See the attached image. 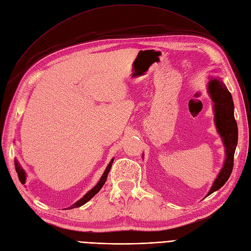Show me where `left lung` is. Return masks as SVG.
Masks as SVG:
<instances>
[{"instance_id":"8db88e82","label":"left lung","mask_w":251,"mask_h":251,"mask_svg":"<svg viewBox=\"0 0 251 251\" xmlns=\"http://www.w3.org/2000/svg\"><path fill=\"white\" fill-rule=\"evenodd\" d=\"M208 94L215 102V122L218 132L225 146L226 159L207 195L219 190L229 179L233 170L234 153L238 141V128L233 115L234 103L230 91L221 79L212 78L208 83Z\"/></svg>"}]
</instances>
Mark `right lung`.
Returning <instances> with one entry per match:
<instances>
[{
	"mask_svg": "<svg viewBox=\"0 0 251 251\" xmlns=\"http://www.w3.org/2000/svg\"><path fill=\"white\" fill-rule=\"evenodd\" d=\"M113 162H114V157L113 159L111 160V162L109 163V165H108V167L105 168V170H104V172H103V174H102V176L100 177V181L98 182V184L97 185L92 188V189H90L81 200H79L78 201H76L74 204H72L71 206H69L68 207V209H71V208H74V207H79V206H81V205H83L84 203H86L88 201H90L92 197H94L100 190V188L103 186V184H104V182H105V180H107V177H108V174H109V172H110V170H111V167H112V164H113ZM15 169H16V172H17V174H18V178H19V180H20V182L22 183V184H25V180H26V174H25V171L21 168V166L19 165V163H18V161L17 160H15Z\"/></svg>",
	"mask_w": 251,
	"mask_h": 251,
	"instance_id": "add662e5",
	"label": "right lung"
}]
</instances>
